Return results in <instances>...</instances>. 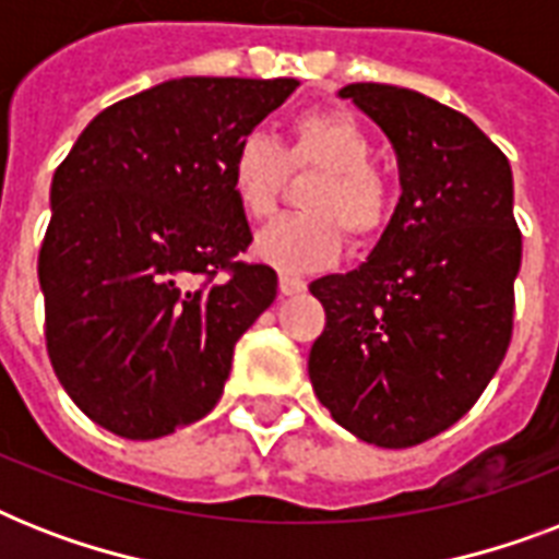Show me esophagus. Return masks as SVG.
Here are the masks:
<instances>
[{
	"label": "esophagus",
	"mask_w": 559,
	"mask_h": 559,
	"mask_svg": "<svg viewBox=\"0 0 559 559\" xmlns=\"http://www.w3.org/2000/svg\"><path fill=\"white\" fill-rule=\"evenodd\" d=\"M278 289H281V293H284V296H298V293H305L307 284H305V278H298V275H289V272H281Z\"/></svg>",
	"instance_id": "obj_1"
}]
</instances>
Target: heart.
<instances>
[{
  "instance_id": "heart-1",
  "label": "heart",
  "mask_w": 559,
  "mask_h": 559,
  "mask_svg": "<svg viewBox=\"0 0 559 559\" xmlns=\"http://www.w3.org/2000/svg\"><path fill=\"white\" fill-rule=\"evenodd\" d=\"M373 139L340 109H307L289 121L287 144L252 130L228 162V188L249 219H266L289 174L319 170L305 193L307 211L275 219L254 240V254L284 272L322 270L354 246L377 243L394 217V188L373 168Z\"/></svg>"
}]
</instances>
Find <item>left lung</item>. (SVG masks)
<instances>
[{"instance_id":"1","label":"left lung","mask_w":559,"mask_h":559,"mask_svg":"<svg viewBox=\"0 0 559 559\" xmlns=\"http://www.w3.org/2000/svg\"><path fill=\"white\" fill-rule=\"evenodd\" d=\"M340 95L391 139L403 193L359 270L310 284L328 324L307 368L336 424L406 450L467 415L511 345V165L464 112L420 92L350 83Z\"/></svg>"}]
</instances>
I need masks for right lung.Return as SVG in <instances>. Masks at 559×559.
Returning <instances> with one entry per match:
<instances>
[{"mask_svg": "<svg viewBox=\"0 0 559 559\" xmlns=\"http://www.w3.org/2000/svg\"><path fill=\"white\" fill-rule=\"evenodd\" d=\"M298 81L179 78L107 107L51 179L39 246L46 348L83 415L153 441L217 406L231 354L275 301L246 263L228 188L237 142Z\"/></svg>", "mask_w": 559, "mask_h": 559, "instance_id": "obj_1", "label": "right lung"}]
</instances>
